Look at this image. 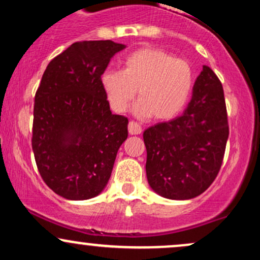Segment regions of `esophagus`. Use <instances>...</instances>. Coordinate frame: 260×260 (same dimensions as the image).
Returning a JSON list of instances; mask_svg holds the SVG:
<instances>
[{
    "instance_id": "34e87169",
    "label": "esophagus",
    "mask_w": 260,
    "mask_h": 260,
    "mask_svg": "<svg viewBox=\"0 0 260 260\" xmlns=\"http://www.w3.org/2000/svg\"><path fill=\"white\" fill-rule=\"evenodd\" d=\"M128 132H129V134H132V136H134V134H140L142 133V127L138 123H136V122L131 121L128 123Z\"/></svg>"
}]
</instances>
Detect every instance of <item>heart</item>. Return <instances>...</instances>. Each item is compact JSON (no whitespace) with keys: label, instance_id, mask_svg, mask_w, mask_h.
Here are the masks:
<instances>
[{"label":"heart","instance_id":"obj_1","mask_svg":"<svg viewBox=\"0 0 260 260\" xmlns=\"http://www.w3.org/2000/svg\"><path fill=\"white\" fill-rule=\"evenodd\" d=\"M192 67L156 47H143L123 58V70L104 71L101 86L113 111L124 112L138 90V117L169 121L180 115L192 92Z\"/></svg>","mask_w":260,"mask_h":260}]
</instances>
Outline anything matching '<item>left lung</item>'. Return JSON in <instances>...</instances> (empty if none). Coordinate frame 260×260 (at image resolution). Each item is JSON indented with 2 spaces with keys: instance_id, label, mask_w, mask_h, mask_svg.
Listing matches in <instances>:
<instances>
[{
  "instance_id": "1",
  "label": "left lung",
  "mask_w": 260,
  "mask_h": 260,
  "mask_svg": "<svg viewBox=\"0 0 260 260\" xmlns=\"http://www.w3.org/2000/svg\"><path fill=\"white\" fill-rule=\"evenodd\" d=\"M228 138L222 84L210 67L203 66L183 115L143 133L149 186L174 201L202 194L219 174Z\"/></svg>"
}]
</instances>
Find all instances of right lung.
<instances>
[{
  "instance_id": "1",
  "label": "right lung",
  "mask_w": 260,
  "mask_h": 260,
  "mask_svg": "<svg viewBox=\"0 0 260 260\" xmlns=\"http://www.w3.org/2000/svg\"><path fill=\"white\" fill-rule=\"evenodd\" d=\"M126 45L78 41L47 64L35 94L32 151L41 177L70 201L99 196L128 137V118L113 115L101 74Z\"/></svg>"
}]
</instances>
